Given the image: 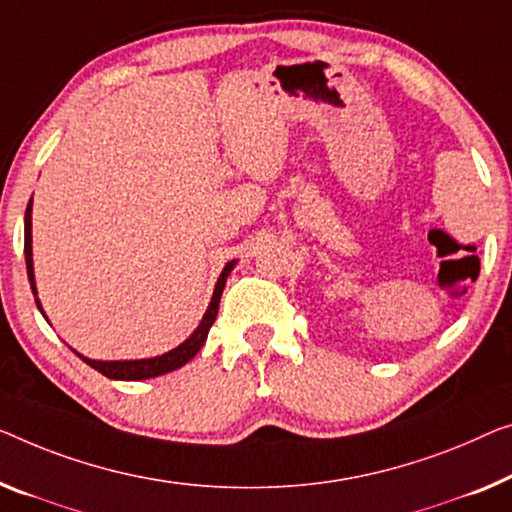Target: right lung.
<instances>
[{"label":"right lung","mask_w":512,"mask_h":512,"mask_svg":"<svg viewBox=\"0 0 512 512\" xmlns=\"http://www.w3.org/2000/svg\"><path fill=\"white\" fill-rule=\"evenodd\" d=\"M25 262H27V278H29V285H32V292L36 296V305L38 310H41V315L48 319V315L43 312V305L38 301V292H36V278H34V253H32V200L27 204V211H25ZM236 266V259L232 262L225 264V269L220 271V278L216 282V289H213V296H211V303L207 312H204L202 322L197 324V329L188 335L186 340L177 345L170 352L160 354V356H151V358H133V361H96V358H87L78 354L73 349L75 354H78L82 361L91 368L101 372L108 379H119V381H140V379H154L160 375H167V372L172 370H179L181 365H186L190 358H193L197 352H200L204 342H207V335L209 329L216 322L218 317V305H220V296H223V289H225V282L227 276H230L232 269Z\"/></svg>","instance_id":"1"}]
</instances>
